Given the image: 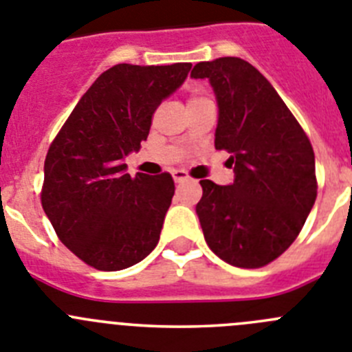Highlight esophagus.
Masks as SVG:
<instances>
[{
	"mask_svg": "<svg viewBox=\"0 0 352 352\" xmlns=\"http://www.w3.org/2000/svg\"><path fill=\"white\" fill-rule=\"evenodd\" d=\"M173 179L174 183H183L188 179V174L185 170H173Z\"/></svg>",
	"mask_w": 352,
	"mask_h": 352,
	"instance_id": "34e87169",
	"label": "esophagus"
}]
</instances>
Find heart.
Instances as JSON below:
<instances>
[{
	"instance_id": "obj_1",
	"label": "heart",
	"mask_w": 352,
	"mask_h": 352,
	"mask_svg": "<svg viewBox=\"0 0 352 352\" xmlns=\"http://www.w3.org/2000/svg\"><path fill=\"white\" fill-rule=\"evenodd\" d=\"M194 100H199V96H194V98H190V102H194Z\"/></svg>"
}]
</instances>
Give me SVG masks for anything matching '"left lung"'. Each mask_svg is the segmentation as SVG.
<instances>
[{"mask_svg": "<svg viewBox=\"0 0 352 352\" xmlns=\"http://www.w3.org/2000/svg\"><path fill=\"white\" fill-rule=\"evenodd\" d=\"M219 105L214 148L227 149L231 185L201 179L195 213L208 247L238 268H261L300 234L317 197L309 138L268 79L241 58L201 61Z\"/></svg>", "mask_w": 352, "mask_h": 352, "instance_id": "obj_1", "label": "left lung"}]
</instances>
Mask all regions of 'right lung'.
<instances>
[{
	"label": "right lung",
	"mask_w": 352,
	"mask_h": 352,
	"mask_svg": "<svg viewBox=\"0 0 352 352\" xmlns=\"http://www.w3.org/2000/svg\"><path fill=\"white\" fill-rule=\"evenodd\" d=\"M190 63L114 65L84 93L43 164L42 206L61 243L100 270L141 263L160 239L170 174H126L151 116L185 82Z\"/></svg>",
	"instance_id": "add662e5"
}]
</instances>
